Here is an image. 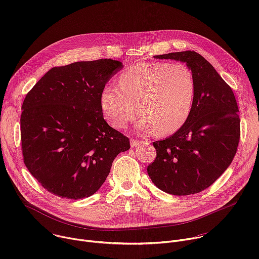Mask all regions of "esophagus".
<instances>
[{
    "mask_svg": "<svg viewBox=\"0 0 259 259\" xmlns=\"http://www.w3.org/2000/svg\"><path fill=\"white\" fill-rule=\"evenodd\" d=\"M150 141H140V140H137V139H134V138H132L131 140H130V144H131V147H135V146H137V145H140L141 143H149Z\"/></svg>",
    "mask_w": 259,
    "mask_h": 259,
    "instance_id": "obj_1",
    "label": "esophagus"
}]
</instances>
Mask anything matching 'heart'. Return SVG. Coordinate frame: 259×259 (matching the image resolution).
<instances>
[{
  "label": "heart",
  "mask_w": 259,
  "mask_h": 259,
  "mask_svg": "<svg viewBox=\"0 0 259 259\" xmlns=\"http://www.w3.org/2000/svg\"><path fill=\"white\" fill-rule=\"evenodd\" d=\"M196 91V78L188 64L141 61L120 73L117 86L103 88L100 103L115 128H126L139 110L140 130L168 135L189 120Z\"/></svg>",
  "instance_id": "b5f03b06"
}]
</instances>
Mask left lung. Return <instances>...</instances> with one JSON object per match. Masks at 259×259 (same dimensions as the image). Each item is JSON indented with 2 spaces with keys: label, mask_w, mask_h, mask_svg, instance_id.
<instances>
[{
  "label": "left lung",
  "mask_w": 259,
  "mask_h": 259,
  "mask_svg": "<svg viewBox=\"0 0 259 259\" xmlns=\"http://www.w3.org/2000/svg\"><path fill=\"white\" fill-rule=\"evenodd\" d=\"M187 62L196 78L189 120L172 136L153 142L155 161L147 174L156 187L174 196L200 193L231 165L240 141V117L232 88L195 51L156 55Z\"/></svg>",
  "instance_id": "8db88e82"
}]
</instances>
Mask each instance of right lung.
Instances as JSON below:
<instances>
[{
    "mask_svg": "<svg viewBox=\"0 0 259 259\" xmlns=\"http://www.w3.org/2000/svg\"><path fill=\"white\" fill-rule=\"evenodd\" d=\"M121 61L55 66L26 94L21 109L23 162L49 193L78 200L96 193L113 161L130 149L127 136L103 119L101 92Z\"/></svg>",
    "mask_w": 259,
    "mask_h": 259,
    "instance_id": "right-lung-1",
    "label": "right lung"
}]
</instances>
